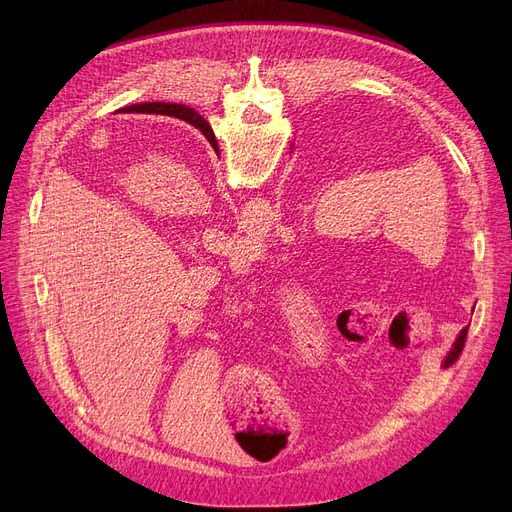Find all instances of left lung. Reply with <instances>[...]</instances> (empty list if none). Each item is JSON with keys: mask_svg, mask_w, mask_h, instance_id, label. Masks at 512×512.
<instances>
[{"mask_svg": "<svg viewBox=\"0 0 512 512\" xmlns=\"http://www.w3.org/2000/svg\"><path fill=\"white\" fill-rule=\"evenodd\" d=\"M186 114L191 116V118H195V126L197 128H207V132H209V137L213 139V134H211V128H209V124L195 112V110H188L186 107ZM467 332H469V326L467 328H463L461 330V334H459V338L454 340V346H452V351L448 353V357H446V361H444V365H450V363H454L456 359H459V355L463 353V346H465V338H467Z\"/></svg>", "mask_w": 512, "mask_h": 512, "instance_id": "left-lung-1", "label": "left lung"}]
</instances>
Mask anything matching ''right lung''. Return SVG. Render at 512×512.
<instances>
[{
	"instance_id": "right-lung-1",
	"label": "right lung",
	"mask_w": 512,
	"mask_h": 512,
	"mask_svg": "<svg viewBox=\"0 0 512 512\" xmlns=\"http://www.w3.org/2000/svg\"><path fill=\"white\" fill-rule=\"evenodd\" d=\"M143 107H153L157 110L155 114H168V116H176L180 118L184 114V120H188L191 124H195V120L186 114V107L180 103H137V105H128L122 107V112H132V110H143Z\"/></svg>"
}]
</instances>
